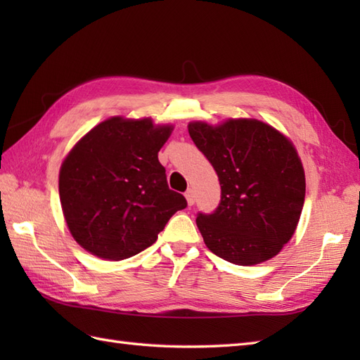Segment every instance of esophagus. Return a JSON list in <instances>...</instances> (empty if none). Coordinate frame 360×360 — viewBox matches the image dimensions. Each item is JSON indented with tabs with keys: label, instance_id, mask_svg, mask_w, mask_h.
<instances>
[{
	"label": "esophagus",
	"instance_id": "esophagus-1",
	"mask_svg": "<svg viewBox=\"0 0 360 360\" xmlns=\"http://www.w3.org/2000/svg\"><path fill=\"white\" fill-rule=\"evenodd\" d=\"M186 200H187L188 205H193L195 204V193H193L192 188L187 190V192H186Z\"/></svg>",
	"mask_w": 360,
	"mask_h": 360
}]
</instances>
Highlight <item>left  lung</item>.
Instances as JSON below:
<instances>
[{"instance_id": "left-lung-1", "label": "left lung", "mask_w": 360, "mask_h": 360, "mask_svg": "<svg viewBox=\"0 0 360 360\" xmlns=\"http://www.w3.org/2000/svg\"><path fill=\"white\" fill-rule=\"evenodd\" d=\"M187 128L221 186L218 209L196 218L205 246L238 266L274 258L292 238L307 192L292 141L258 119L195 120Z\"/></svg>"}]
</instances>
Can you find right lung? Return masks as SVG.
<instances>
[{
    "label": "right lung",
    "mask_w": 360,
    "mask_h": 360,
    "mask_svg": "<svg viewBox=\"0 0 360 360\" xmlns=\"http://www.w3.org/2000/svg\"><path fill=\"white\" fill-rule=\"evenodd\" d=\"M173 125L151 117L114 116L80 137L60 167L58 193L66 226L80 246L119 262L139 254L186 198L168 188L158 153Z\"/></svg>",
    "instance_id": "1"
}]
</instances>
